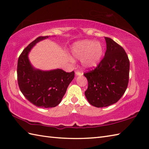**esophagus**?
Segmentation results:
<instances>
[{"mask_svg": "<svg viewBox=\"0 0 149 149\" xmlns=\"http://www.w3.org/2000/svg\"><path fill=\"white\" fill-rule=\"evenodd\" d=\"M75 75H76V76H81V75H83V73H81L79 71H76L75 72Z\"/></svg>", "mask_w": 149, "mask_h": 149, "instance_id": "34e87169", "label": "esophagus"}]
</instances>
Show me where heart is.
Here are the masks:
<instances>
[{
  "instance_id": "heart-1",
  "label": "heart",
  "mask_w": 149,
  "mask_h": 149,
  "mask_svg": "<svg viewBox=\"0 0 149 149\" xmlns=\"http://www.w3.org/2000/svg\"><path fill=\"white\" fill-rule=\"evenodd\" d=\"M72 56L81 59V65L84 69H92L99 65L104 55V47L99 42L84 40L75 42L71 48Z\"/></svg>"
}]
</instances>
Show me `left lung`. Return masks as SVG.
<instances>
[{"label":"left lung","mask_w":149,"mask_h":149,"mask_svg":"<svg viewBox=\"0 0 149 149\" xmlns=\"http://www.w3.org/2000/svg\"><path fill=\"white\" fill-rule=\"evenodd\" d=\"M104 58L92 71L84 73L88 82L85 96L91 105L107 107L116 103L124 94L129 83V60L122 47L105 37Z\"/></svg>","instance_id":"1"}]
</instances>
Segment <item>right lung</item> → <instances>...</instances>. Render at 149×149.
<instances>
[{"mask_svg": "<svg viewBox=\"0 0 149 149\" xmlns=\"http://www.w3.org/2000/svg\"><path fill=\"white\" fill-rule=\"evenodd\" d=\"M50 36H40L31 42L18 60L17 77L19 88L24 97L37 107H54L61 102L70 83L74 78V72L61 69L42 70L34 68L29 54L37 43Z\"/></svg>", "mask_w": 149, "mask_h": 149, "instance_id": "right-lung-1", "label": "right lung"}]
</instances>
